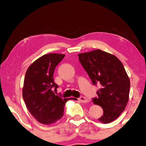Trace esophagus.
Returning a JSON list of instances; mask_svg holds the SVG:
<instances>
[{
	"label": "esophagus",
	"instance_id": "obj_1",
	"mask_svg": "<svg viewBox=\"0 0 146 146\" xmlns=\"http://www.w3.org/2000/svg\"><path fill=\"white\" fill-rule=\"evenodd\" d=\"M78 100H80L81 102H84V103L88 102V100L85 97H84V96H81V97H79Z\"/></svg>",
	"mask_w": 146,
	"mask_h": 146
}]
</instances>
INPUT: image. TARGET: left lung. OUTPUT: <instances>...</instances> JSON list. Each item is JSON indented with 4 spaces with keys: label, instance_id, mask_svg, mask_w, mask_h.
I'll return each mask as SVG.
<instances>
[{
    "label": "left lung",
    "instance_id": "left-lung-1",
    "mask_svg": "<svg viewBox=\"0 0 146 146\" xmlns=\"http://www.w3.org/2000/svg\"><path fill=\"white\" fill-rule=\"evenodd\" d=\"M78 59L93 84H100L95 104L103 109L98 120L104 123L113 122L124 110L129 99V78L120 60L100 49L78 54Z\"/></svg>",
    "mask_w": 146,
    "mask_h": 146
}]
</instances>
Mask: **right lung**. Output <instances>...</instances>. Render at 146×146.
Wrapping results in <instances>:
<instances>
[{"instance_id": "1", "label": "right lung", "mask_w": 146, "mask_h": 146, "mask_svg": "<svg viewBox=\"0 0 146 146\" xmlns=\"http://www.w3.org/2000/svg\"><path fill=\"white\" fill-rule=\"evenodd\" d=\"M65 55L49 53L38 58L26 71L23 96L27 108L43 124L56 122L62 117L64 105L70 98H62L54 91L58 88L54 82L56 66Z\"/></svg>"}]
</instances>
